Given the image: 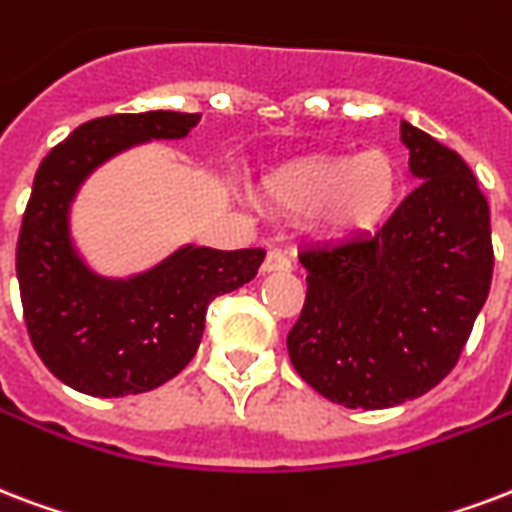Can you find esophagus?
Here are the masks:
<instances>
[{
	"label": "esophagus",
	"instance_id": "esophagus-1",
	"mask_svg": "<svg viewBox=\"0 0 512 512\" xmlns=\"http://www.w3.org/2000/svg\"><path fill=\"white\" fill-rule=\"evenodd\" d=\"M292 263L287 260V255H282L279 249H271L268 255H265L263 263V273H276V271H290Z\"/></svg>",
	"mask_w": 512,
	"mask_h": 512
}]
</instances>
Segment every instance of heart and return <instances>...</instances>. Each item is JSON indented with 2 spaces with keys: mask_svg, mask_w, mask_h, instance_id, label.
Returning a JSON list of instances; mask_svg holds the SVG:
<instances>
[{
  "mask_svg": "<svg viewBox=\"0 0 512 512\" xmlns=\"http://www.w3.org/2000/svg\"><path fill=\"white\" fill-rule=\"evenodd\" d=\"M403 190L397 161L384 150L360 155L314 152L276 166L260 179L257 195L273 212H311L319 236L349 241L389 220Z\"/></svg>",
  "mask_w": 512,
  "mask_h": 512,
  "instance_id": "1",
  "label": "heart"
}]
</instances>
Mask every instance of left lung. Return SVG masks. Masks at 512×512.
<instances>
[{
    "instance_id": "8db88e82",
    "label": "left lung",
    "mask_w": 512,
    "mask_h": 512,
    "mask_svg": "<svg viewBox=\"0 0 512 512\" xmlns=\"http://www.w3.org/2000/svg\"><path fill=\"white\" fill-rule=\"evenodd\" d=\"M421 185L376 236L300 252L306 306L287 335L300 378L362 411L427 395L451 373L489 298V204L470 166L400 120Z\"/></svg>"
}]
</instances>
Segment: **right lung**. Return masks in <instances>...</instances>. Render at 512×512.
<instances>
[{
    "mask_svg": "<svg viewBox=\"0 0 512 512\" xmlns=\"http://www.w3.org/2000/svg\"><path fill=\"white\" fill-rule=\"evenodd\" d=\"M201 115H107L74 128L39 163L23 214L15 271L23 319L45 368L91 397L150 392L198 351L206 308L255 279L263 249L182 244L131 276L88 263L72 233V204L93 171L155 139H185Z\"/></svg>",
    "mask_w": 512,
    "mask_h": 512,
    "instance_id": "1",
    "label": "right lung"
}]
</instances>
